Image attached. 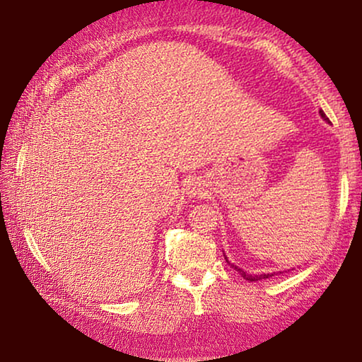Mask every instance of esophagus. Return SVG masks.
Segmentation results:
<instances>
[{
    "instance_id": "34e87169",
    "label": "esophagus",
    "mask_w": 362,
    "mask_h": 362,
    "mask_svg": "<svg viewBox=\"0 0 362 362\" xmlns=\"http://www.w3.org/2000/svg\"><path fill=\"white\" fill-rule=\"evenodd\" d=\"M187 194L189 197H196V196H204V187H202L201 182H191V186H187Z\"/></svg>"
}]
</instances>
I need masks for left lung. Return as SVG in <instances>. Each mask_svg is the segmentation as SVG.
Returning a JSON list of instances; mask_svg holds the SVG:
<instances>
[{
  "instance_id": "left-lung-1",
  "label": "left lung",
  "mask_w": 362,
  "mask_h": 362,
  "mask_svg": "<svg viewBox=\"0 0 362 362\" xmlns=\"http://www.w3.org/2000/svg\"><path fill=\"white\" fill-rule=\"evenodd\" d=\"M320 115H321V118H323V120H326V122H329L328 120V117L325 115V112L323 110H320ZM226 260H227V257H226ZM227 264H229L230 267H234V269L237 270V272H240V275L244 276L245 280H249V281H257V280H264V279H270V276H274V274H262V275H249V274H245L244 270H240V269H237L235 265H232L229 260H227Z\"/></svg>"
}]
</instances>
